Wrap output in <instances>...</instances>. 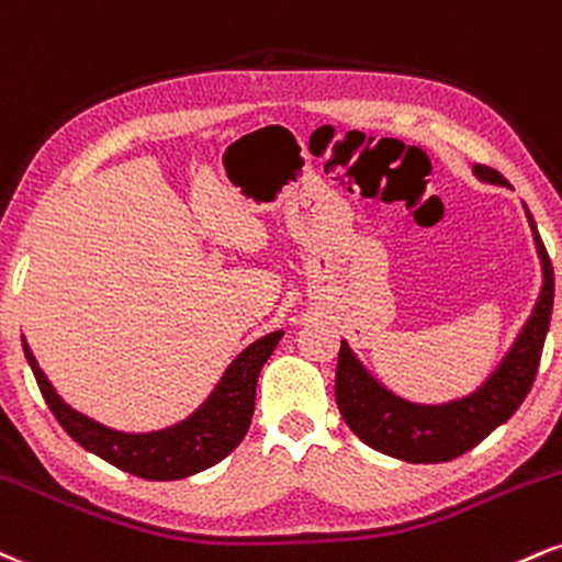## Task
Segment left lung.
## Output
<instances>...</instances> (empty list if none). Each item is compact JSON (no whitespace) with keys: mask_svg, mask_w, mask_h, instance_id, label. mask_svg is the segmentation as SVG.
Returning <instances> with one entry per match:
<instances>
[{"mask_svg":"<svg viewBox=\"0 0 562 562\" xmlns=\"http://www.w3.org/2000/svg\"><path fill=\"white\" fill-rule=\"evenodd\" d=\"M481 181L507 187V178L486 165L473 168ZM529 226L537 241L539 260H542V294L516 345L499 362L484 386L463 400L447 405H415L392 394L360 366L347 341H341L339 362H336V405L341 418L352 428V434L375 452L405 463H447L460 458L468 450L484 441L497 426H503L520 402L531 392L537 379L539 360L547 328H550L552 300H555V273H552L550 255H547L542 236L529 210Z\"/></svg>","mask_w":562,"mask_h":562,"instance_id":"1","label":"left lung"}]
</instances>
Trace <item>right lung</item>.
Listing matches in <instances>:
<instances>
[{
  "label": "right lung",
  "instance_id": "obj_1",
  "mask_svg": "<svg viewBox=\"0 0 562 562\" xmlns=\"http://www.w3.org/2000/svg\"><path fill=\"white\" fill-rule=\"evenodd\" d=\"M281 336L283 331H273L249 345L239 358L231 362L221 384L215 386V392L210 394L200 411L178 426L151 434L112 431V428L76 413L57 397L25 341L23 352L33 375H36L44 402L72 441L138 479L176 481L221 463L228 452L239 447L249 424H252L257 375L273 355Z\"/></svg>",
  "mask_w": 562,
  "mask_h": 562
}]
</instances>
